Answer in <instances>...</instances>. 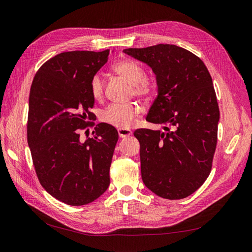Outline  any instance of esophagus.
Masks as SVG:
<instances>
[{
  "instance_id": "obj_1",
  "label": "esophagus",
  "mask_w": 252,
  "mask_h": 252,
  "mask_svg": "<svg viewBox=\"0 0 252 252\" xmlns=\"http://www.w3.org/2000/svg\"><path fill=\"white\" fill-rule=\"evenodd\" d=\"M118 134L120 138H126L132 135V131L126 130V128H118Z\"/></svg>"
}]
</instances>
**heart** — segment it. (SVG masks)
I'll use <instances>...</instances> for the list:
<instances>
[{
  "label": "heart",
  "instance_id": "heart-1",
  "mask_svg": "<svg viewBox=\"0 0 252 252\" xmlns=\"http://www.w3.org/2000/svg\"><path fill=\"white\" fill-rule=\"evenodd\" d=\"M114 72L131 84L134 94L148 96L153 90V84L145 77L143 67L136 62L124 60L113 66ZM104 93V83L101 76L94 75L90 81V94L94 100H101ZM140 108L136 103L130 104H113L101 113V120L116 127L127 128L134 125Z\"/></svg>",
  "mask_w": 252,
  "mask_h": 252
}]
</instances>
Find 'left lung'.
Returning <instances> with one entry per match:
<instances>
[{"instance_id": "obj_1", "label": "left lung", "mask_w": 252, "mask_h": 252, "mask_svg": "<svg viewBox=\"0 0 252 252\" xmlns=\"http://www.w3.org/2000/svg\"><path fill=\"white\" fill-rule=\"evenodd\" d=\"M124 52L156 74L158 96L146 120L164 128L134 132L140 144L141 179L159 197L186 198L209 177L217 144L219 108L209 70L198 56L175 44Z\"/></svg>"}]
</instances>
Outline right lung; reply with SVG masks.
Returning a JSON list of instances; mask_svg holds the SVG:
<instances>
[{
  "label": "right lung",
  "instance_id": "obj_1",
  "mask_svg": "<svg viewBox=\"0 0 252 252\" xmlns=\"http://www.w3.org/2000/svg\"><path fill=\"white\" fill-rule=\"evenodd\" d=\"M109 53L57 54L37 71L31 86L28 144L37 177L51 196L69 205L93 202L109 186L117 130L99 124L84 143L79 134L94 118L90 81Z\"/></svg>",
  "mask_w": 252,
  "mask_h": 252
}]
</instances>
